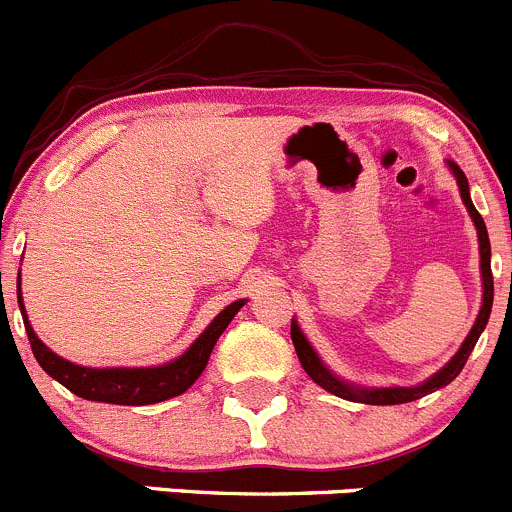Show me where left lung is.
I'll return each instance as SVG.
<instances>
[{
  "label": "left lung",
  "instance_id": "obj_1",
  "mask_svg": "<svg viewBox=\"0 0 512 512\" xmlns=\"http://www.w3.org/2000/svg\"><path fill=\"white\" fill-rule=\"evenodd\" d=\"M450 171L455 174V179H458V186H460V199H463L465 209H468V214L473 216V224L475 229H478V241H480V273H483V306H480V313L478 318H475V326L470 328L468 338L463 341V346H460V351L455 353L453 358H450V363L445 368H440L438 373H435L433 378H428L426 383H421V386L416 388H358V386H351V383H343L338 381L336 376H333L331 371H328L326 366L321 363V358L316 356V351L311 348V343L306 341V336L301 333V328L296 326V321H291V341L293 346H296V353H298V361H301L303 371L311 376L313 383H318L321 388H326L328 393H333V396L338 398H346V401H353V403H368V406H396V403H411V401H418V398L428 396V393L438 391V388L448 386L450 381H453L455 376H458L460 371H463L465 361H468L470 351L475 348V343H478L480 333H483L485 323H488L490 318V308H493V271H490V239H488V229H485V221L483 216L478 214V209L473 206V201H470V194H468V179H465L463 169H460L455 161H450Z\"/></svg>",
  "mask_w": 512,
  "mask_h": 512
}]
</instances>
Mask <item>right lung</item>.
<instances>
[{
  "label": "right lung",
  "mask_w": 512,
  "mask_h": 512,
  "mask_svg": "<svg viewBox=\"0 0 512 512\" xmlns=\"http://www.w3.org/2000/svg\"><path fill=\"white\" fill-rule=\"evenodd\" d=\"M17 298L19 308H22L24 328H27L29 343H32V353L39 361V366H42L54 381H59L64 388L77 393L84 401L114 403V406H151V403H161L166 401V398L181 396V393H184L186 388H191V383L201 376V371H204L206 363H209V356L211 351H214L219 336L226 331L231 318L239 313V308L244 306V301H234L231 306H226L224 311L211 321V326L191 343L189 351H186L184 356L176 358V361L166 363V366L84 368L64 361L62 356L49 351V348L39 341L37 333L32 331V326H29L27 321L22 291L17 293Z\"/></svg>",
  "instance_id": "right-lung-1"
}]
</instances>
